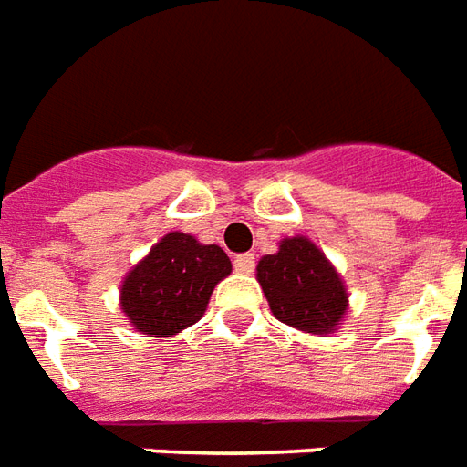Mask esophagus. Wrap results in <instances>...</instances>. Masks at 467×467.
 <instances>
[{"mask_svg": "<svg viewBox=\"0 0 467 467\" xmlns=\"http://www.w3.org/2000/svg\"><path fill=\"white\" fill-rule=\"evenodd\" d=\"M254 266H256L254 254H239V256H234V269L239 271V274H251Z\"/></svg>", "mask_w": 467, "mask_h": 467, "instance_id": "obj_1", "label": "esophagus"}]
</instances>
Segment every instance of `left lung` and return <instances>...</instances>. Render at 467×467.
<instances>
[{
	"mask_svg": "<svg viewBox=\"0 0 467 467\" xmlns=\"http://www.w3.org/2000/svg\"><path fill=\"white\" fill-rule=\"evenodd\" d=\"M256 276L279 322L312 334H329L342 322L347 309L342 279L309 239L281 241L276 254L259 261Z\"/></svg>",
	"mask_w": 467,
	"mask_h": 467,
	"instance_id": "8db88e82",
	"label": "left lung"
}]
</instances>
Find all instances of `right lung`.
I'll return each instance as SVG.
<instances>
[{
	"label": "right lung",
	"mask_w": 467,
	"mask_h": 467,
	"mask_svg": "<svg viewBox=\"0 0 467 467\" xmlns=\"http://www.w3.org/2000/svg\"><path fill=\"white\" fill-rule=\"evenodd\" d=\"M231 274L221 246H203L188 234H168L122 281V312L138 332L168 337L196 324L211 292Z\"/></svg>",
	"instance_id": "add662e5"
}]
</instances>
